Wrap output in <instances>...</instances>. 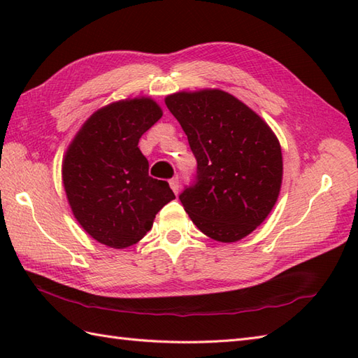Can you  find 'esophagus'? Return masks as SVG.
<instances>
[{"mask_svg":"<svg viewBox=\"0 0 358 358\" xmlns=\"http://www.w3.org/2000/svg\"><path fill=\"white\" fill-rule=\"evenodd\" d=\"M169 185H171L172 191H173L175 194H178V191H180V180H178L177 177H173V178L169 180Z\"/></svg>","mask_w":358,"mask_h":358,"instance_id":"1","label":"esophagus"}]
</instances>
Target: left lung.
<instances>
[{"label": "left lung", "instance_id": "1", "mask_svg": "<svg viewBox=\"0 0 358 358\" xmlns=\"http://www.w3.org/2000/svg\"><path fill=\"white\" fill-rule=\"evenodd\" d=\"M166 106L196 159L192 185L180 194L185 210L210 238H245L278 199L283 159L277 136L245 103L218 89L173 94Z\"/></svg>", "mask_w": 358, "mask_h": 358}]
</instances>
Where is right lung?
Here are the masks:
<instances>
[{
    "instance_id": "obj_1",
    "label": "right lung",
    "mask_w": 358,
    "mask_h": 358,
    "mask_svg": "<svg viewBox=\"0 0 358 358\" xmlns=\"http://www.w3.org/2000/svg\"><path fill=\"white\" fill-rule=\"evenodd\" d=\"M150 98L112 103L75 135L63 185L77 222L101 245L124 249L146 235L157 212L175 199L169 183L149 177L138 141L162 118Z\"/></svg>"
}]
</instances>
